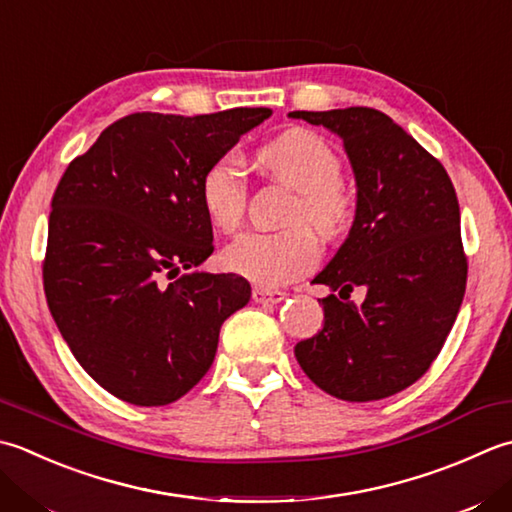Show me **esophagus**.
I'll return each mask as SVG.
<instances>
[{
  "instance_id": "34e87169",
  "label": "esophagus",
  "mask_w": 512,
  "mask_h": 512,
  "mask_svg": "<svg viewBox=\"0 0 512 512\" xmlns=\"http://www.w3.org/2000/svg\"><path fill=\"white\" fill-rule=\"evenodd\" d=\"M253 299L257 304H279V302H284V299H286V293H282V290L255 286L253 288Z\"/></svg>"
}]
</instances>
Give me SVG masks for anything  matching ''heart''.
Wrapping results in <instances>:
<instances>
[{"label":"heart","instance_id":"heart-1","mask_svg":"<svg viewBox=\"0 0 512 512\" xmlns=\"http://www.w3.org/2000/svg\"><path fill=\"white\" fill-rule=\"evenodd\" d=\"M259 162L279 182L297 190L288 224L279 233H246L224 250V264L259 286H284L306 275L317 264L319 246L313 226L322 237H339L353 222V199L339 184L342 162L324 137L308 128H290L259 150ZM199 199L208 222L222 233L242 226L248 186L242 162L226 153L210 164Z\"/></svg>","mask_w":512,"mask_h":512}]
</instances>
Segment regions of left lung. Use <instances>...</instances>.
<instances>
[{
  "mask_svg": "<svg viewBox=\"0 0 512 512\" xmlns=\"http://www.w3.org/2000/svg\"><path fill=\"white\" fill-rule=\"evenodd\" d=\"M344 142L357 186L353 226L313 282L324 328L295 346L304 373L344 402H375L422 377L466 290L459 204L446 168L375 108L295 110ZM355 287L362 305L342 303ZM340 290L339 300L333 296Z\"/></svg>",
  "mask_w": 512,
  "mask_h": 512,
  "instance_id": "obj_1",
  "label": "left lung"
}]
</instances>
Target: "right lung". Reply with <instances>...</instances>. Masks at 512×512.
<instances>
[{"label": "right lung", "mask_w": 512, "mask_h": 512, "mask_svg": "<svg viewBox=\"0 0 512 512\" xmlns=\"http://www.w3.org/2000/svg\"><path fill=\"white\" fill-rule=\"evenodd\" d=\"M270 115H128L59 179L46 302L77 362L110 395L135 406L177 402L208 373L219 328L248 304L244 277L197 268L213 253L199 182Z\"/></svg>", "instance_id": "obj_1"}]
</instances>
